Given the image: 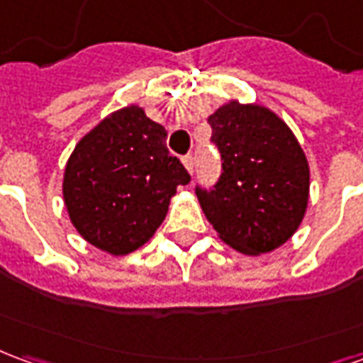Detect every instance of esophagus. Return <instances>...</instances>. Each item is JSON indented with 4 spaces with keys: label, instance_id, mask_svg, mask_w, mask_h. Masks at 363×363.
Masks as SVG:
<instances>
[{
    "label": "esophagus",
    "instance_id": "1",
    "mask_svg": "<svg viewBox=\"0 0 363 363\" xmlns=\"http://www.w3.org/2000/svg\"><path fill=\"white\" fill-rule=\"evenodd\" d=\"M182 165L186 167V171H189L190 174L194 173V157H192V155H184V157H182Z\"/></svg>",
    "mask_w": 363,
    "mask_h": 363
}]
</instances>
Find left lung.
I'll return each instance as SVG.
<instances>
[{
  "instance_id": "1",
  "label": "left lung",
  "mask_w": 363,
  "mask_h": 363,
  "mask_svg": "<svg viewBox=\"0 0 363 363\" xmlns=\"http://www.w3.org/2000/svg\"><path fill=\"white\" fill-rule=\"evenodd\" d=\"M221 153L212 190L196 186L221 241L257 257L288 241L309 202V163L288 124L260 104L229 101L208 118Z\"/></svg>"
}]
</instances>
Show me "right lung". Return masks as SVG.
<instances>
[{"label":"right lung","mask_w":363,"mask_h":363,"mask_svg":"<svg viewBox=\"0 0 363 363\" xmlns=\"http://www.w3.org/2000/svg\"><path fill=\"white\" fill-rule=\"evenodd\" d=\"M165 128L130 104L101 120L67 159L64 204L79 235L124 257L150 241L190 174L167 150Z\"/></svg>","instance_id":"right-lung-1"}]
</instances>
